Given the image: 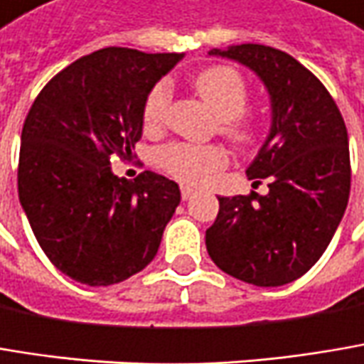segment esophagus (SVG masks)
<instances>
[{
    "label": "esophagus",
    "mask_w": 364,
    "mask_h": 364,
    "mask_svg": "<svg viewBox=\"0 0 364 364\" xmlns=\"http://www.w3.org/2000/svg\"><path fill=\"white\" fill-rule=\"evenodd\" d=\"M180 195H182L184 200H188L191 196L195 195V188H191V186H182V188H180Z\"/></svg>",
    "instance_id": "34e87169"
}]
</instances>
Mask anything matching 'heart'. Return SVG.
<instances>
[{
	"instance_id": "heart-1",
	"label": "heart",
	"mask_w": 364,
	"mask_h": 364,
	"mask_svg": "<svg viewBox=\"0 0 364 364\" xmlns=\"http://www.w3.org/2000/svg\"><path fill=\"white\" fill-rule=\"evenodd\" d=\"M193 87L200 99L220 117L218 128L232 144L245 149L257 141L259 130L250 116L245 114L248 103V87L242 74L230 65H211L198 72L193 78ZM171 103V89L168 82H157L144 99L143 124L144 130L157 132L166 126ZM157 164L169 176L200 184L211 180L218 171L228 166V153L220 144L176 143L164 144L157 151Z\"/></svg>"
}]
</instances>
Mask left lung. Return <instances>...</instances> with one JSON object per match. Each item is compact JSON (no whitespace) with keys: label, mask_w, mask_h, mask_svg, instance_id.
Returning a JSON list of instances; mask_svg holds the SVG:
<instances>
[{"label":"left lung","mask_w":364,"mask_h":364,"mask_svg":"<svg viewBox=\"0 0 364 364\" xmlns=\"http://www.w3.org/2000/svg\"><path fill=\"white\" fill-rule=\"evenodd\" d=\"M209 55L257 72L272 97V130L247 176L269 193L220 196L205 234L221 272L255 286H284L309 272L331 242L350 196L344 117L321 80L286 51L234 45Z\"/></svg>","instance_id":"1"}]
</instances>
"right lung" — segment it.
<instances>
[{
  "label": "right lung",
  "instance_id": "1",
  "mask_svg": "<svg viewBox=\"0 0 364 364\" xmlns=\"http://www.w3.org/2000/svg\"><path fill=\"white\" fill-rule=\"evenodd\" d=\"M178 53L105 47L58 72L22 126L18 196L47 259L68 277L112 286L155 259L180 188L155 171L117 178L143 136V105Z\"/></svg>",
  "mask_w": 364,
  "mask_h": 364
}]
</instances>
